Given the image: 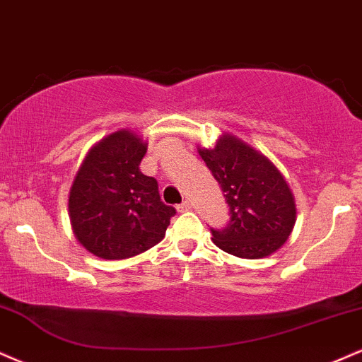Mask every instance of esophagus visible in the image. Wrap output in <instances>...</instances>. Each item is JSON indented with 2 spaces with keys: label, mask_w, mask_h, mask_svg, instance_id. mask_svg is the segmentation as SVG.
I'll return each instance as SVG.
<instances>
[{
  "label": "esophagus",
  "mask_w": 362,
  "mask_h": 362,
  "mask_svg": "<svg viewBox=\"0 0 362 362\" xmlns=\"http://www.w3.org/2000/svg\"><path fill=\"white\" fill-rule=\"evenodd\" d=\"M188 210H191V203L188 202V199H185V202L182 203H180V205H177V211H188Z\"/></svg>",
  "instance_id": "1"
}]
</instances>
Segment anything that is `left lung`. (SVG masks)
Masks as SVG:
<instances>
[{
  "mask_svg": "<svg viewBox=\"0 0 362 362\" xmlns=\"http://www.w3.org/2000/svg\"><path fill=\"white\" fill-rule=\"evenodd\" d=\"M228 205L223 228H210L214 244L232 256L266 257L286 242L296 218L295 199L267 157L232 135L199 148Z\"/></svg>",
  "mask_w": 362,
  "mask_h": 362,
  "instance_id": "obj_1",
  "label": "left lung"
}]
</instances>
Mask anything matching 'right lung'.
<instances>
[{
	"label": "right lung",
	"mask_w": 362,
	"mask_h": 362,
	"mask_svg": "<svg viewBox=\"0 0 362 362\" xmlns=\"http://www.w3.org/2000/svg\"><path fill=\"white\" fill-rule=\"evenodd\" d=\"M147 147L118 130L98 142L79 168L69 194L72 230L101 259L134 257L164 239L176 208L160 202L154 177L140 173Z\"/></svg>",
	"instance_id": "1"
}]
</instances>
